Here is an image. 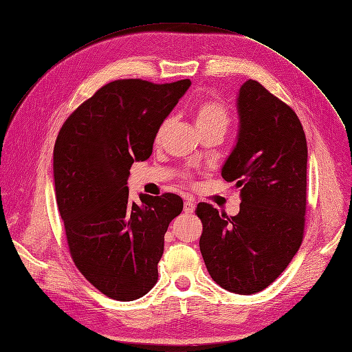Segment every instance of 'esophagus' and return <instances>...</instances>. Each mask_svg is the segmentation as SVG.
Returning a JSON list of instances; mask_svg holds the SVG:
<instances>
[{
    "mask_svg": "<svg viewBox=\"0 0 352 352\" xmlns=\"http://www.w3.org/2000/svg\"><path fill=\"white\" fill-rule=\"evenodd\" d=\"M195 211V204L192 201H186L184 203V212L186 214H192Z\"/></svg>",
    "mask_w": 352,
    "mask_h": 352,
    "instance_id": "obj_1",
    "label": "esophagus"
}]
</instances>
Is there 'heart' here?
Masks as SVG:
<instances>
[{
    "label": "heart",
    "instance_id": "1",
    "mask_svg": "<svg viewBox=\"0 0 352 352\" xmlns=\"http://www.w3.org/2000/svg\"><path fill=\"white\" fill-rule=\"evenodd\" d=\"M194 122L200 133L206 131H221L224 133L227 126L230 125V112L220 100H206L197 104V108L194 109ZM168 126H170V119L164 120L158 128L155 135L157 144L161 142Z\"/></svg>",
    "mask_w": 352,
    "mask_h": 352
}]
</instances>
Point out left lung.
<instances>
[{
	"label": "left lung",
	"instance_id": "1",
	"mask_svg": "<svg viewBox=\"0 0 352 352\" xmlns=\"http://www.w3.org/2000/svg\"><path fill=\"white\" fill-rule=\"evenodd\" d=\"M237 112V142L221 175L240 188V211L228 217L200 203L195 212L212 280L228 292L253 295L279 278L302 244L308 145L292 108L256 80L241 85Z\"/></svg>",
	"mask_w": 352,
	"mask_h": 352
}]
</instances>
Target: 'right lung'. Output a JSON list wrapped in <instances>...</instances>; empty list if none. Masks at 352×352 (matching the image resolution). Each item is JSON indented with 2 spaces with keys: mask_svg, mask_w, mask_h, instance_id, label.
Here are the masks:
<instances>
[{
  "mask_svg": "<svg viewBox=\"0 0 352 352\" xmlns=\"http://www.w3.org/2000/svg\"><path fill=\"white\" fill-rule=\"evenodd\" d=\"M191 86L115 80L83 102L60 129L54 191L69 250L83 276L106 296L142 298L158 280L164 236L182 211L175 194L129 200L133 161L152 154L158 128Z\"/></svg>",
  "mask_w": 352,
  "mask_h": 352,
  "instance_id": "obj_1",
  "label": "right lung"
}]
</instances>
